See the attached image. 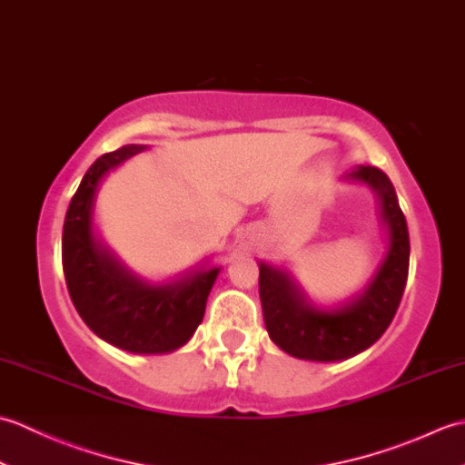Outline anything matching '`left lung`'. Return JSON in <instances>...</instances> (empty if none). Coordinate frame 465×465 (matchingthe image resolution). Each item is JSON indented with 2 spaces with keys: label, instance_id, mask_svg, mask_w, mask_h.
I'll list each match as a JSON object with an SVG mask.
<instances>
[{
  "label": "left lung",
  "instance_id": "obj_1",
  "mask_svg": "<svg viewBox=\"0 0 465 465\" xmlns=\"http://www.w3.org/2000/svg\"><path fill=\"white\" fill-rule=\"evenodd\" d=\"M348 180L371 187L388 227V252L360 295L335 310L318 308L305 298L290 272L260 262L265 330L272 341L293 358L340 361L368 350L388 330L406 290L410 233L390 177L378 167L358 165Z\"/></svg>",
  "mask_w": 465,
  "mask_h": 465
}]
</instances>
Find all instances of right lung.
<instances>
[{"mask_svg": "<svg viewBox=\"0 0 465 465\" xmlns=\"http://www.w3.org/2000/svg\"><path fill=\"white\" fill-rule=\"evenodd\" d=\"M143 152L124 145L97 157L67 207L62 263L69 298L95 335L132 353H167L190 341L220 268H197L167 283L127 270L94 233V202L107 172Z\"/></svg>", "mask_w": 465, "mask_h": 465, "instance_id": "add662e5", "label": "right lung"}]
</instances>
